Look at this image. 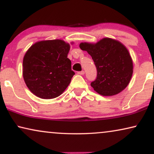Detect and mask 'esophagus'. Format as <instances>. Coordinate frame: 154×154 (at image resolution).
Returning <instances> with one entry per match:
<instances>
[{
    "instance_id": "34e87169",
    "label": "esophagus",
    "mask_w": 154,
    "mask_h": 154,
    "mask_svg": "<svg viewBox=\"0 0 154 154\" xmlns=\"http://www.w3.org/2000/svg\"><path fill=\"white\" fill-rule=\"evenodd\" d=\"M78 74H79V75H83L84 73H85V71H78Z\"/></svg>"
}]
</instances>
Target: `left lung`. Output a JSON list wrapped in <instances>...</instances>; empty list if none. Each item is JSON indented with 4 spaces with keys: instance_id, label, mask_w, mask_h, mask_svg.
Wrapping results in <instances>:
<instances>
[{
    "instance_id": "obj_1",
    "label": "left lung",
    "mask_w": 154,
    "mask_h": 154,
    "mask_svg": "<svg viewBox=\"0 0 154 154\" xmlns=\"http://www.w3.org/2000/svg\"><path fill=\"white\" fill-rule=\"evenodd\" d=\"M80 48L87 51L97 68V78L91 86L103 96L115 95L129 84L133 64L129 52L116 40L104 38L96 43H81Z\"/></svg>"
}]
</instances>
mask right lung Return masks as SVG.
<instances>
[{"mask_svg": "<svg viewBox=\"0 0 154 154\" xmlns=\"http://www.w3.org/2000/svg\"><path fill=\"white\" fill-rule=\"evenodd\" d=\"M69 43L62 40L42 41L27 50L23 77L30 91L42 99H53L66 90L75 73L67 55Z\"/></svg>", "mask_w": 154, "mask_h": 154, "instance_id": "right-lung-1", "label": "right lung"}]
</instances>
